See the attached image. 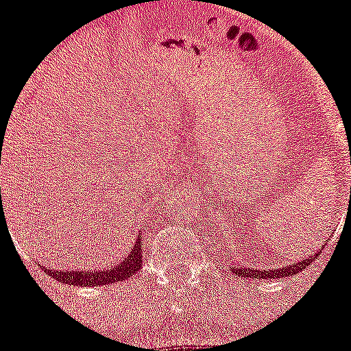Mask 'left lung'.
I'll use <instances>...</instances> for the list:
<instances>
[{"label": "left lung", "mask_w": 351, "mask_h": 351, "mask_svg": "<svg viewBox=\"0 0 351 351\" xmlns=\"http://www.w3.org/2000/svg\"><path fill=\"white\" fill-rule=\"evenodd\" d=\"M320 251H318V253H320ZM318 253H316L315 256H309V258L302 260V262H293V263H290V265H287V267H281V269H260V271H256V269H247V267L241 269L239 267V276H241V278H256V280H269V278H271V280H278V278H290V276L297 274L299 271H302V269L308 267L309 263L313 262V258H316V256H318ZM234 272H237V271H234Z\"/></svg>", "instance_id": "1"}]
</instances>
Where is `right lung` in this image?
<instances>
[{
    "label": "right lung",
    "mask_w": 351,
    "mask_h": 351,
    "mask_svg": "<svg viewBox=\"0 0 351 351\" xmlns=\"http://www.w3.org/2000/svg\"><path fill=\"white\" fill-rule=\"evenodd\" d=\"M144 265V260H142V244L141 241L133 244V247L130 250L128 256L121 260L117 265L110 269H104V271L93 272V271H52L49 274L54 278V280L61 281L64 285H73V287H98V285H114L121 283V281L132 278L138 269Z\"/></svg>",
    "instance_id": "add662e5"
}]
</instances>
